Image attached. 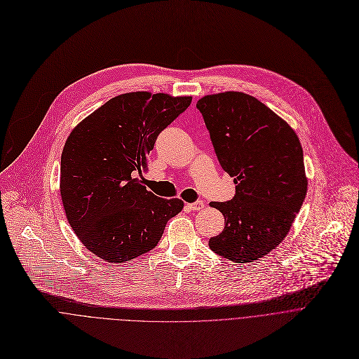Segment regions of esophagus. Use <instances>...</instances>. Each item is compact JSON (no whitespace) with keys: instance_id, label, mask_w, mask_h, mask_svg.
Listing matches in <instances>:
<instances>
[{"instance_id":"1","label":"esophagus","mask_w":359,"mask_h":359,"mask_svg":"<svg viewBox=\"0 0 359 359\" xmlns=\"http://www.w3.org/2000/svg\"><path fill=\"white\" fill-rule=\"evenodd\" d=\"M190 210H201L204 208V201L203 200H197L194 203H189L187 204Z\"/></svg>"}]
</instances>
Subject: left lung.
Returning <instances> with one entry per match:
<instances>
[{"label": "left lung", "mask_w": 359, "mask_h": 359, "mask_svg": "<svg viewBox=\"0 0 359 359\" xmlns=\"http://www.w3.org/2000/svg\"><path fill=\"white\" fill-rule=\"evenodd\" d=\"M217 159L236 183L229 201H212L224 216L210 248L234 263H252L288 234L306 194L302 147L292 128L243 92L197 100Z\"/></svg>", "instance_id": "1"}]
</instances>
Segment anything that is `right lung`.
<instances>
[{"label": "right lung", "instance_id": "obj_1", "mask_svg": "<svg viewBox=\"0 0 359 359\" xmlns=\"http://www.w3.org/2000/svg\"><path fill=\"white\" fill-rule=\"evenodd\" d=\"M191 96L130 92L109 99L68 136L61 156L67 219L96 257L126 263L156 247L166 223L183 209L143 186L147 156L159 133Z\"/></svg>", "mask_w": 359, "mask_h": 359}]
</instances>
